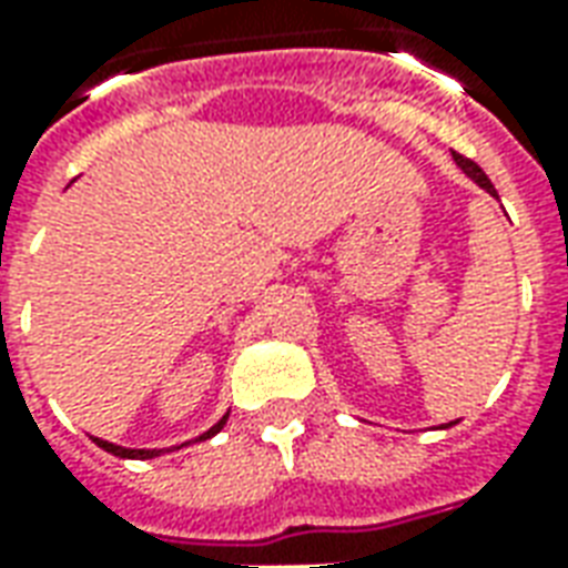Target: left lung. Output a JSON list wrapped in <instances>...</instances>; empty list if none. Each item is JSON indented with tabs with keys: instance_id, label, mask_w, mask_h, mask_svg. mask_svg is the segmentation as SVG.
Wrapping results in <instances>:
<instances>
[{
	"instance_id": "left-lung-1",
	"label": "left lung",
	"mask_w": 568,
	"mask_h": 568,
	"mask_svg": "<svg viewBox=\"0 0 568 568\" xmlns=\"http://www.w3.org/2000/svg\"><path fill=\"white\" fill-rule=\"evenodd\" d=\"M453 161H456V166H459V170H463V173L468 175L471 182H477V185L484 187L487 194H493V197H499V194H496V187H493V182H489V179H487V173H484V170H480V166H477L475 161H468V158H463V154H456V151H453ZM447 426H453V423H447ZM447 426H444V428H447Z\"/></svg>"
}]
</instances>
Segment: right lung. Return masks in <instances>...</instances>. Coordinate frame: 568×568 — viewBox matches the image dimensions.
<instances>
[{
  "instance_id": "right-lung-1",
  "label": "right lung",
  "mask_w": 568,
  "mask_h": 568,
  "mask_svg": "<svg viewBox=\"0 0 568 568\" xmlns=\"http://www.w3.org/2000/svg\"><path fill=\"white\" fill-rule=\"evenodd\" d=\"M224 423H227V414H224L215 426L210 428V432H203L197 440H206L212 438V435H219L224 428ZM97 440V447H103L105 453H112V456H121V459H154V456H161L163 450H130V447H121V444H112V440H103V438H93ZM173 450H179V447H173Z\"/></svg>"
}]
</instances>
